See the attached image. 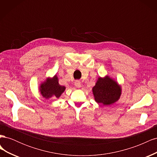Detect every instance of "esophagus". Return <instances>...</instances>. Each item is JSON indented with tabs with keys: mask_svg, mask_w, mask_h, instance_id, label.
<instances>
[{
	"mask_svg": "<svg viewBox=\"0 0 157 157\" xmlns=\"http://www.w3.org/2000/svg\"><path fill=\"white\" fill-rule=\"evenodd\" d=\"M75 85L77 88H80V86H81V83H80L79 80H76L75 82Z\"/></svg>",
	"mask_w": 157,
	"mask_h": 157,
	"instance_id": "esophagus-1",
	"label": "esophagus"
}]
</instances>
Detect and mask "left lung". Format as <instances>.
<instances>
[{
  "mask_svg": "<svg viewBox=\"0 0 157 157\" xmlns=\"http://www.w3.org/2000/svg\"><path fill=\"white\" fill-rule=\"evenodd\" d=\"M121 87L109 76L99 77L92 88L95 101L103 105H111L117 101L121 95Z\"/></svg>",
  "mask_w": 157,
  "mask_h": 157,
  "instance_id": "obj_1",
  "label": "left lung"
}]
</instances>
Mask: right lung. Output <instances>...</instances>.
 Wrapping results in <instances>:
<instances>
[{
  "label": "right lung",
  "instance_id": "1",
  "mask_svg": "<svg viewBox=\"0 0 157 157\" xmlns=\"http://www.w3.org/2000/svg\"><path fill=\"white\" fill-rule=\"evenodd\" d=\"M65 87L61 86L58 82V78L55 75L53 78H48L40 86V92L42 97L50 99L52 97L59 98L65 91Z\"/></svg>",
  "mask_w": 157,
  "mask_h": 157
}]
</instances>
